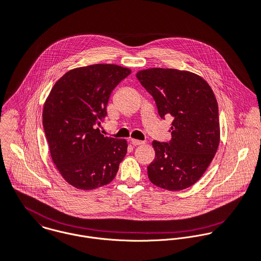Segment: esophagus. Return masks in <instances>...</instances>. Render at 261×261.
<instances>
[{"instance_id":"34e87169","label":"esophagus","mask_w":261,"mask_h":261,"mask_svg":"<svg viewBox=\"0 0 261 261\" xmlns=\"http://www.w3.org/2000/svg\"><path fill=\"white\" fill-rule=\"evenodd\" d=\"M130 141H132V143H133L134 146H141V145H144V144H145V142L139 141V140H135V139H132Z\"/></svg>"}]
</instances>
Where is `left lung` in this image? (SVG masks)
Here are the masks:
<instances>
[{"label": "left lung", "mask_w": 261, "mask_h": 261, "mask_svg": "<svg viewBox=\"0 0 261 261\" xmlns=\"http://www.w3.org/2000/svg\"><path fill=\"white\" fill-rule=\"evenodd\" d=\"M137 78L154 98L161 118L171 115V140L153 141L155 160L150 181L167 190L194 184L206 170L220 143L219 109L215 94L199 76L175 69H148Z\"/></svg>", "instance_id": "left-lung-1"}]
</instances>
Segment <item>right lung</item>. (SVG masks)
<instances>
[{
    "mask_svg": "<svg viewBox=\"0 0 261 261\" xmlns=\"http://www.w3.org/2000/svg\"><path fill=\"white\" fill-rule=\"evenodd\" d=\"M130 70L92 65L66 73L44 104L42 123L51 159L71 185L84 190L108 184L127 152L123 139L100 134L110 95Z\"/></svg>",
    "mask_w": 261,
    "mask_h": 261,
    "instance_id": "right-lung-1",
    "label": "right lung"
}]
</instances>
